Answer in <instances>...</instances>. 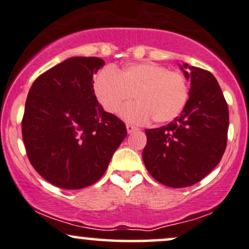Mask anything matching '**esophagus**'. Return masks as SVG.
I'll return each instance as SVG.
<instances>
[{
  "label": "esophagus",
  "instance_id": "obj_1",
  "mask_svg": "<svg viewBox=\"0 0 249 249\" xmlns=\"http://www.w3.org/2000/svg\"><path fill=\"white\" fill-rule=\"evenodd\" d=\"M137 130H139V128L135 127V125L129 124H127V131H128V134H131V133H134V131H137Z\"/></svg>",
  "mask_w": 249,
  "mask_h": 249
}]
</instances>
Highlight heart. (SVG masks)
Here are the masks:
<instances>
[{"label": "heart", "instance_id": "heart-1", "mask_svg": "<svg viewBox=\"0 0 249 249\" xmlns=\"http://www.w3.org/2000/svg\"><path fill=\"white\" fill-rule=\"evenodd\" d=\"M93 90L105 110L116 114L131 98L136 102L122 110L125 120L143 124L174 121L190 98L188 79L157 63L130 64L122 70L105 67L95 74Z\"/></svg>", "mask_w": 249, "mask_h": 249}]
</instances>
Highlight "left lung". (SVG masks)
<instances>
[{
    "label": "left lung",
    "mask_w": 249,
    "mask_h": 249,
    "mask_svg": "<svg viewBox=\"0 0 249 249\" xmlns=\"http://www.w3.org/2000/svg\"><path fill=\"white\" fill-rule=\"evenodd\" d=\"M179 67L191 80L188 104L169 124L145 130L142 155L149 174L170 188L194 185L207 176L223 157L229 131V107L217 79L199 67Z\"/></svg>",
    "instance_id": "left-lung-1"
}]
</instances>
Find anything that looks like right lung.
<instances>
[{"instance_id":"obj_1","label":"right lung","mask_w":249,"mask_h":249,"mask_svg":"<svg viewBox=\"0 0 249 249\" xmlns=\"http://www.w3.org/2000/svg\"><path fill=\"white\" fill-rule=\"evenodd\" d=\"M104 65L96 57L69 58L40 74L29 90L22 120L26 155L58 188L98 182L127 136L124 122L105 112L93 90V74Z\"/></svg>"}]
</instances>
